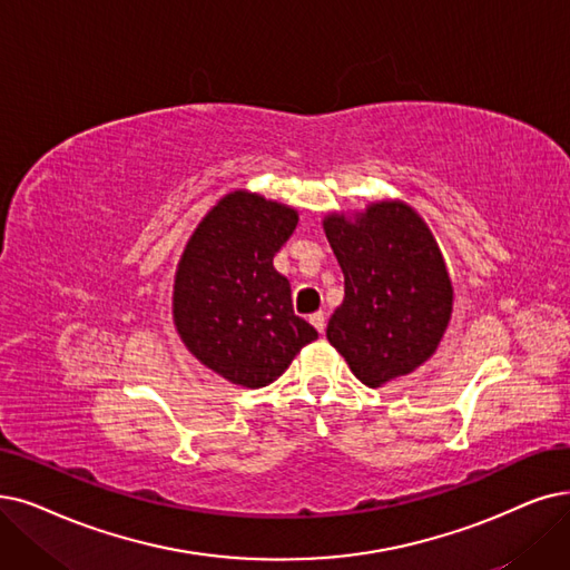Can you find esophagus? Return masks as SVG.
Wrapping results in <instances>:
<instances>
[{
  "label": "esophagus",
  "instance_id": "obj_1",
  "mask_svg": "<svg viewBox=\"0 0 570 570\" xmlns=\"http://www.w3.org/2000/svg\"><path fill=\"white\" fill-rule=\"evenodd\" d=\"M308 321H311V325L317 330V332H325V313L323 311H317V313H313L311 317H308Z\"/></svg>",
  "mask_w": 570,
  "mask_h": 570
}]
</instances>
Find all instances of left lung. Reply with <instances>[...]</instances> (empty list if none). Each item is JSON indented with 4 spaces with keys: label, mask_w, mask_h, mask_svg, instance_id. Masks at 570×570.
<instances>
[{
    "label": "left lung",
    "mask_w": 570,
    "mask_h": 570,
    "mask_svg": "<svg viewBox=\"0 0 570 570\" xmlns=\"http://www.w3.org/2000/svg\"><path fill=\"white\" fill-rule=\"evenodd\" d=\"M323 229L344 271V302L327 323L330 344L370 389L412 374L438 351L453 311L442 249L402 200H376Z\"/></svg>",
    "instance_id": "1"
}]
</instances>
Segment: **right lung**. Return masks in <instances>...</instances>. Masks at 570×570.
<instances>
[{
	"label": "right lung",
	"mask_w": 570,
	"mask_h": 570,
	"mask_svg": "<svg viewBox=\"0 0 570 570\" xmlns=\"http://www.w3.org/2000/svg\"><path fill=\"white\" fill-rule=\"evenodd\" d=\"M294 208L232 191L200 219L177 264L173 321L208 370L243 389L276 381L317 332L294 315L273 257L297 229Z\"/></svg>",
	"instance_id": "add662e5"
}]
</instances>
